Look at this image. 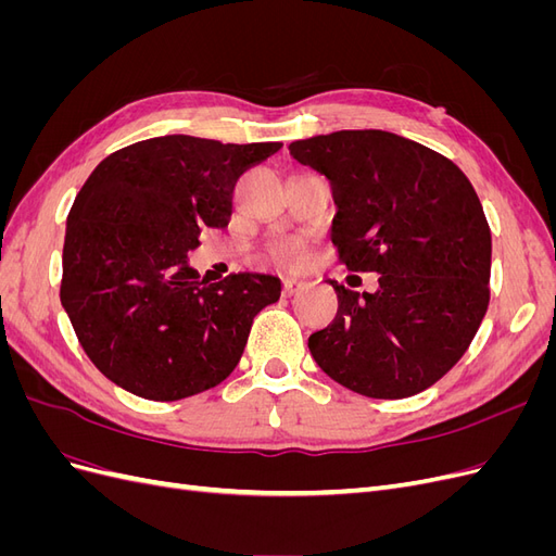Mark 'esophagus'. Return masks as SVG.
<instances>
[{"label": "esophagus", "instance_id": "1", "mask_svg": "<svg viewBox=\"0 0 556 556\" xmlns=\"http://www.w3.org/2000/svg\"><path fill=\"white\" fill-rule=\"evenodd\" d=\"M304 288H306L304 280H299V278H285V280H282V296H294L296 292H301Z\"/></svg>", "mask_w": 556, "mask_h": 556}]
</instances>
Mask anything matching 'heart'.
Masks as SVG:
<instances>
[{
	"mask_svg": "<svg viewBox=\"0 0 556 556\" xmlns=\"http://www.w3.org/2000/svg\"><path fill=\"white\" fill-rule=\"evenodd\" d=\"M271 260L282 268H294L306 260V245L301 243L299 239L280 241L271 248Z\"/></svg>",
	"mask_w": 556,
	"mask_h": 556,
	"instance_id": "b5f03b06",
	"label": "heart"
}]
</instances>
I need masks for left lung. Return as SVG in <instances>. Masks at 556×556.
I'll list each match as a JSON object with an SVG mask.
<instances>
[{"mask_svg": "<svg viewBox=\"0 0 556 556\" xmlns=\"http://www.w3.org/2000/svg\"><path fill=\"white\" fill-rule=\"evenodd\" d=\"M333 190L331 241L368 294L331 280L333 323L308 339L323 371L371 399H406L462 359L490 306L492 231L473 185L435 150L380 129L290 143Z\"/></svg>", "mask_w": 556, "mask_h": 556, "instance_id": "left-lung-1", "label": "left lung"}]
</instances>
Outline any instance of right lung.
Instances as JSON below:
<instances>
[{"label": "right lung", "instance_id": "add662e5", "mask_svg": "<svg viewBox=\"0 0 556 556\" xmlns=\"http://www.w3.org/2000/svg\"><path fill=\"white\" fill-rule=\"evenodd\" d=\"M282 143L157 137L115 150L76 194L62 250V306L90 362L150 401H178L237 368L280 280H199L188 252L227 227L233 185Z\"/></svg>", "mask_w": 556, "mask_h": 556}]
</instances>
